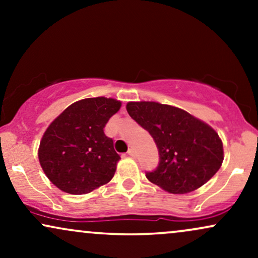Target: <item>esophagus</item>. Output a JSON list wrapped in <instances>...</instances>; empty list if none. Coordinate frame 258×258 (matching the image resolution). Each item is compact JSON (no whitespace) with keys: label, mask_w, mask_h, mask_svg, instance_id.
I'll return each instance as SVG.
<instances>
[{"label":"esophagus","mask_w":258,"mask_h":258,"mask_svg":"<svg viewBox=\"0 0 258 258\" xmlns=\"http://www.w3.org/2000/svg\"><path fill=\"white\" fill-rule=\"evenodd\" d=\"M128 155H130V156H132V158H135V156H136V152H135V149H130V150H128Z\"/></svg>","instance_id":"obj_1"}]
</instances>
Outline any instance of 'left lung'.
I'll return each instance as SVG.
<instances>
[{"label":"left lung","mask_w":258,"mask_h":258,"mask_svg":"<svg viewBox=\"0 0 258 258\" xmlns=\"http://www.w3.org/2000/svg\"><path fill=\"white\" fill-rule=\"evenodd\" d=\"M127 112L147 130L159 149L150 182L171 194H186L215 176L223 162V143L209 123L177 106L128 102Z\"/></svg>","instance_id":"8db88e82"}]
</instances>
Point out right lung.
I'll return each instance as SVG.
<instances>
[{"instance_id":"add662e5","label":"right lung","mask_w":258,"mask_h":258,"mask_svg":"<svg viewBox=\"0 0 258 258\" xmlns=\"http://www.w3.org/2000/svg\"><path fill=\"white\" fill-rule=\"evenodd\" d=\"M120 108L114 98H85L49 123L37 154L44 174L57 188L82 195L110 182L120 155L104 127Z\"/></svg>"}]
</instances>
